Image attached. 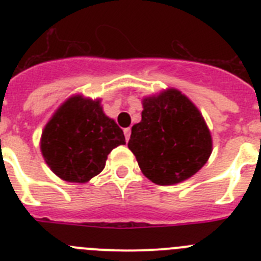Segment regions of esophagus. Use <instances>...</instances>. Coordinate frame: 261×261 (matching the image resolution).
<instances>
[{
    "label": "esophagus",
    "mask_w": 261,
    "mask_h": 261,
    "mask_svg": "<svg viewBox=\"0 0 261 261\" xmlns=\"http://www.w3.org/2000/svg\"><path fill=\"white\" fill-rule=\"evenodd\" d=\"M124 135H125V140L129 141V137H130V128L124 129Z\"/></svg>",
    "instance_id": "esophagus-1"
}]
</instances>
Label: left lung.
Here are the masks:
<instances>
[{
  "label": "left lung",
  "instance_id": "left-lung-1",
  "mask_svg": "<svg viewBox=\"0 0 261 261\" xmlns=\"http://www.w3.org/2000/svg\"><path fill=\"white\" fill-rule=\"evenodd\" d=\"M128 147L142 174L159 186L186 180L206 163L212 136L200 111L175 89L144 99Z\"/></svg>",
  "mask_w": 261,
  "mask_h": 261
}]
</instances>
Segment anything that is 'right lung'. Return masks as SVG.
I'll return each mask as SVG.
<instances>
[{"label": "right lung", "mask_w": 261, "mask_h": 261, "mask_svg": "<svg viewBox=\"0 0 261 261\" xmlns=\"http://www.w3.org/2000/svg\"><path fill=\"white\" fill-rule=\"evenodd\" d=\"M124 144L123 129L103 114L99 100L75 95L48 121L40 147L47 165L62 180L86 183L105 168L111 150Z\"/></svg>", "instance_id": "add662e5"}]
</instances>
